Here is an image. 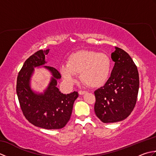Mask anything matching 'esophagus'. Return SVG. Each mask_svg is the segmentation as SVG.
Masks as SVG:
<instances>
[{
    "mask_svg": "<svg viewBox=\"0 0 156 156\" xmlns=\"http://www.w3.org/2000/svg\"><path fill=\"white\" fill-rule=\"evenodd\" d=\"M87 91H84V90H80L78 92V93H79V94L80 95H83V94H86L87 93Z\"/></svg>",
    "mask_w": 156,
    "mask_h": 156,
    "instance_id": "34e87169",
    "label": "esophagus"
}]
</instances>
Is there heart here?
Wrapping results in <instances>:
<instances>
[{"mask_svg": "<svg viewBox=\"0 0 156 156\" xmlns=\"http://www.w3.org/2000/svg\"><path fill=\"white\" fill-rule=\"evenodd\" d=\"M111 71V61L104 53L81 50L71 54L67 64L59 68L62 77L69 84L76 81L80 74L82 81L92 88L103 86L107 82Z\"/></svg>", "mask_w": 156, "mask_h": 156, "instance_id": "heart-1", "label": "heart"}]
</instances>
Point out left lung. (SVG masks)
<instances>
[{"instance_id":"left-lung-1","label":"left lung","mask_w":156,"mask_h":156,"mask_svg":"<svg viewBox=\"0 0 156 156\" xmlns=\"http://www.w3.org/2000/svg\"><path fill=\"white\" fill-rule=\"evenodd\" d=\"M115 66L104 87L94 92V112L105 122L124 120L136 104L140 78L137 66L127 52L115 47L111 54Z\"/></svg>"}]
</instances>
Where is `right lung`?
Returning <instances> with one entry per match:
<instances>
[{"label":"right lung","mask_w":156,"mask_h":156,"mask_svg":"<svg viewBox=\"0 0 156 156\" xmlns=\"http://www.w3.org/2000/svg\"><path fill=\"white\" fill-rule=\"evenodd\" d=\"M49 49L39 50L31 55L23 64L16 81V94L21 110L29 122L45 129H62L70 119L73 105L78 92L63 94L56 87L61 75L55 68L45 66V55ZM42 67L52 75L48 86L43 93L34 91L30 80L35 67Z\"/></svg>","instance_id":"add662e5"}]
</instances>
